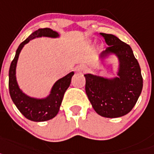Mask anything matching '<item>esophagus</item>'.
I'll use <instances>...</instances> for the list:
<instances>
[{"label":"esophagus","mask_w":154,"mask_h":154,"mask_svg":"<svg viewBox=\"0 0 154 154\" xmlns=\"http://www.w3.org/2000/svg\"><path fill=\"white\" fill-rule=\"evenodd\" d=\"M76 69H77V72H85L86 71V66H85L84 65H79L78 66H77V68H76Z\"/></svg>","instance_id":"1"}]
</instances>
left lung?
I'll use <instances>...</instances> for the list:
<instances>
[{
  "mask_svg": "<svg viewBox=\"0 0 154 154\" xmlns=\"http://www.w3.org/2000/svg\"><path fill=\"white\" fill-rule=\"evenodd\" d=\"M100 35L109 47L99 55V59L104 61L110 55H116L119 60L118 77L108 78L87 73L85 91L97 114L105 118L121 117L133 109L141 94V69L128 44L114 35Z\"/></svg>",
  "mask_w": 154,
  "mask_h": 154,
  "instance_id": "obj_1",
  "label": "left lung"
}]
</instances>
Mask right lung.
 <instances>
[{
    "mask_svg": "<svg viewBox=\"0 0 154 154\" xmlns=\"http://www.w3.org/2000/svg\"><path fill=\"white\" fill-rule=\"evenodd\" d=\"M40 37L58 38L60 35L49 28L35 31L20 44L9 69V92L11 97L21 114L26 119L33 122L47 121L57 116L60 110L64 93L69 88L72 77L74 74V72L72 71L59 79L52 87L49 95L43 98L30 97L20 89L16 79V66L19 54L25 44L32 39Z\"/></svg>",
    "mask_w": 154,
    "mask_h": 154,
    "instance_id": "obj_1",
    "label": "right lung"
}]
</instances>
